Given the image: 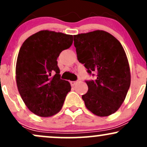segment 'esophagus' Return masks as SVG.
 Wrapping results in <instances>:
<instances>
[{
	"mask_svg": "<svg viewBox=\"0 0 147 147\" xmlns=\"http://www.w3.org/2000/svg\"><path fill=\"white\" fill-rule=\"evenodd\" d=\"M77 83V82H70V84H71L72 86H75Z\"/></svg>",
	"mask_w": 147,
	"mask_h": 147,
	"instance_id": "obj_1",
	"label": "esophagus"
}]
</instances>
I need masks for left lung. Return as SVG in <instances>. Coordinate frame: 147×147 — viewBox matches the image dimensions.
Segmentation results:
<instances>
[{
	"instance_id": "1",
	"label": "left lung",
	"mask_w": 147,
	"mask_h": 147,
	"mask_svg": "<svg viewBox=\"0 0 147 147\" xmlns=\"http://www.w3.org/2000/svg\"><path fill=\"white\" fill-rule=\"evenodd\" d=\"M79 61L88 72H97L88 81L82 95L86 108L94 115L106 117L115 113L126 98L131 85V72L126 52L115 37L104 30L74 35Z\"/></svg>"
}]
</instances>
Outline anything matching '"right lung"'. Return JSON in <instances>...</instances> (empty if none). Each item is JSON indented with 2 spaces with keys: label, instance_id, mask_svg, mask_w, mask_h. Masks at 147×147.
Instances as JSON below:
<instances>
[{
  "label": "right lung",
  "instance_id": "1",
  "mask_svg": "<svg viewBox=\"0 0 147 147\" xmlns=\"http://www.w3.org/2000/svg\"><path fill=\"white\" fill-rule=\"evenodd\" d=\"M73 42L72 35L41 30L22 44L16 65L18 90L28 109L40 117H51L61 109L71 90L60 79L57 59Z\"/></svg>",
  "mask_w": 147,
  "mask_h": 147
}]
</instances>
